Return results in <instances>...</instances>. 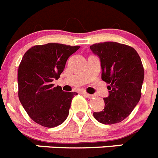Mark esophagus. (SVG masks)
<instances>
[{"label": "esophagus", "mask_w": 158, "mask_h": 158, "mask_svg": "<svg viewBox=\"0 0 158 158\" xmlns=\"http://www.w3.org/2000/svg\"><path fill=\"white\" fill-rule=\"evenodd\" d=\"M83 94H84V95H85V96H86L88 98H92L94 97V95H92V94H87V93H83Z\"/></svg>", "instance_id": "esophagus-1"}]
</instances>
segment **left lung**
Instances as JSON below:
<instances>
[{"instance_id": "1", "label": "left lung", "mask_w": 158, "mask_h": 158, "mask_svg": "<svg viewBox=\"0 0 158 158\" xmlns=\"http://www.w3.org/2000/svg\"><path fill=\"white\" fill-rule=\"evenodd\" d=\"M99 57L102 79L109 85L102 111L94 117L104 124L119 123L127 118L140 101L144 77L140 56L131 47L115 42H105L89 47Z\"/></svg>"}]
</instances>
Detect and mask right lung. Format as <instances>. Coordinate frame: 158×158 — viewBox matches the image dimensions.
I'll return each instance as SVG.
<instances>
[{"mask_svg": "<svg viewBox=\"0 0 158 158\" xmlns=\"http://www.w3.org/2000/svg\"><path fill=\"white\" fill-rule=\"evenodd\" d=\"M79 46L49 43L34 46L23 56L18 67V98L35 123L47 127L67 118L76 92H64L52 81L60 78L68 58Z\"/></svg>", "mask_w": 158, "mask_h": 158, "instance_id": "add662e5", "label": "right lung"}]
</instances>
